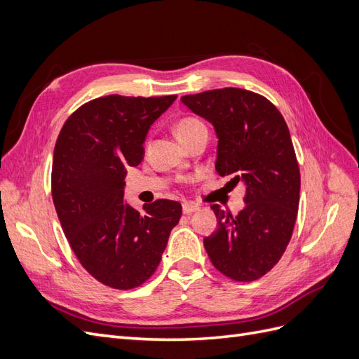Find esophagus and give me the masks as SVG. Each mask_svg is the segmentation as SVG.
I'll use <instances>...</instances> for the list:
<instances>
[{
	"instance_id": "34e87169",
	"label": "esophagus",
	"mask_w": 359,
	"mask_h": 359,
	"mask_svg": "<svg viewBox=\"0 0 359 359\" xmlns=\"http://www.w3.org/2000/svg\"><path fill=\"white\" fill-rule=\"evenodd\" d=\"M201 208L198 205H194V203H184L182 205V212L184 214H187V215H190V214H193V212H196V211H199Z\"/></svg>"
}]
</instances>
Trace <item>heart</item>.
<instances>
[{
	"mask_svg": "<svg viewBox=\"0 0 359 359\" xmlns=\"http://www.w3.org/2000/svg\"><path fill=\"white\" fill-rule=\"evenodd\" d=\"M203 127V124L199 121L196 118H184L181 121L177 124L175 127V133L178 136V139H186L187 136H190L194 130Z\"/></svg>",
	"mask_w": 359,
	"mask_h": 359,
	"instance_id": "1",
	"label": "heart"
}]
</instances>
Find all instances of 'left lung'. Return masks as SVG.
Listing matches in <instances>:
<instances>
[{"mask_svg": "<svg viewBox=\"0 0 359 359\" xmlns=\"http://www.w3.org/2000/svg\"><path fill=\"white\" fill-rule=\"evenodd\" d=\"M211 123L215 170L245 186V206L232 215L212 205L217 229L203 240L212 265L236 281H253L278 262L295 226L301 177L285 118L265 97L241 88L181 97Z\"/></svg>", "mask_w": 359, "mask_h": 359, "instance_id": "1", "label": "left lung"}]
</instances>
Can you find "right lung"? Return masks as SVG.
<instances>
[{
	"instance_id": "1",
	"label": "right lung",
	"mask_w": 359,
	"mask_h": 359,
	"mask_svg": "<svg viewBox=\"0 0 359 359\" xmlns=\"http://www.w3.org/2000/svg\"><path fill=\"white\" fill-rule=\"evenodd\" d=\"M177 95H106L81 106L53 149L52 198L82 266L114 289H133L157 269L180 202L158 199L139 212L124 201L130 166L144 160L149 127Z\"/></svg>"
}]
</instances>
